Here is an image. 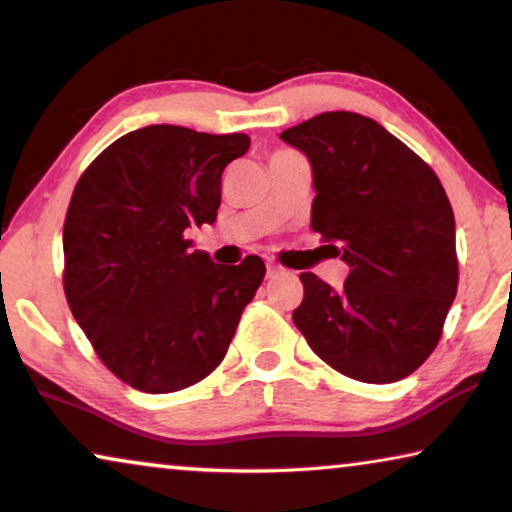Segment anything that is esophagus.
<instances>
[{"label": "esophagus", "instance_id": "obj_1", "mask_svg": "<svg viewBox=\"0 0 512 512\" xmlns=\"http://www.w3.org/2000/svg\"><path fill=\"white\" fill-rule=\"evenodd\" d=\"M282 268H279L277 263H268V277H277V275H282Z\"/></svg>", "mask_w": 512, "mask_h": 512}]
</instances>
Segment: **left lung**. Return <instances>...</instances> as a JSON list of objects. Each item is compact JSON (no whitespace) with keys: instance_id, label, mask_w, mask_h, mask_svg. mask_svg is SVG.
<instances>
[{"instance_id":"1","label":"left lung","mask_w":512,"mask_h":512,"mask_svg":"<svg viewBox=\"0 0 512 512\" xmlns=\"http://www.w3.org/2000/svg\"><path fill=\"white\" fill-rule=\"evenodd\" d=\"M310 158L312 230L349 265L340 291L303 272L293 324L338 373L403 380L436 349L457 296L454 214L436 172L401 139L352 111H326L282 135Z\"/></svg>"}]
</instances>
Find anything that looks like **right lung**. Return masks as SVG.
I'll list each match as a JSON object with an SVG mask.
<instances>
[{"label": "right lung", "mask_w": 512, "mask_h": 512, "mask_svg": "<svg viewBox=\"0 0 512 512\" xmlns=\"http://www.w3.org/2000/svg\"><path fill=\"white\" fill-rule=\"evenodd\" d=\"M242 132L146 125L86 167L62 230L67 305L100 361L146 394L205 380L223 361L265 263L209 261L186 230L216 221L221 174Z\"/></svg>", "instance_id": "1"}]
</instances>
